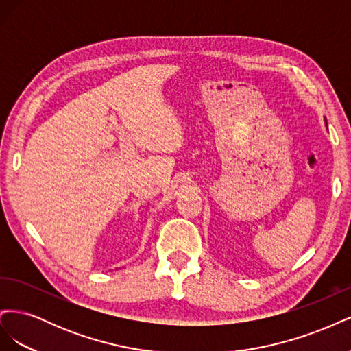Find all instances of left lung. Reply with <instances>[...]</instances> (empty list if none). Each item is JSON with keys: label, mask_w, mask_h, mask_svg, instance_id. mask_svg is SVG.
Wrapping results in <instances>:
<instances>
[{"label": "left lung", "mask_w": 351, "mask_h": 351, "mask_svg": "<svg viewBox=\"0 0 351 351\" xmlns=\"http://www.w3.org/2000/svg\"><path fill=\"white\" fill-rule=\"evenodd\" d=\"M325 121H326V120H325Z\"/></svg>", "instance_id": "1"}]
</instances>
